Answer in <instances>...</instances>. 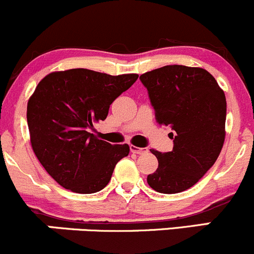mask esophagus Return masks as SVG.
Masks as SVG:
<instances>
[{"label":"esophagus","mask_w":254,"mask_h":254,"mask_svg":"<svg viewBox=\"0 0 254 254\" xmlns=\"http://www.w3.org/2000/svg\"><path fill=\"white\" fill-rule=\"evenodd\" d=\"M130 151L135 154H143L147 152V148H143V147H136L134 145H130Z\"/></svg>","instance_id":"esophagus-1"}]
</instances>
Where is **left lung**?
I'll list each match as a JSON object with an SVG mask.
<instances>
[{
    "instance_id": "1",
    "label": "left lung",
    "mask_w": 254,
    "mask_h": 254,
    "mask_svg": "<svg viewBox=\"0 0 254 254\" xmlns=\"http://www.w3.org/2000/svg\"><path fill=\"white\" fill-rule=\"evenodd\" d=\"M159 125L169 127L174 147L152 148L158 168L147 176L161 193L192 188L212 168L225 140L226 100L214 76L203 68L165 65L140 76Z\"/></svg>"
}]
</instances>
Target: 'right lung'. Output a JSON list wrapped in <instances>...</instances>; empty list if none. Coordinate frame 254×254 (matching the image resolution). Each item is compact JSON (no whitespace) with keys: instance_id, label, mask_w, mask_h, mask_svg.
I'll use <instances>...</instances> for the list:
<instances>
[{"instance_id":"obj_1","label":"right lung","mask_w":254,"mask_h":254,"mask_svg":"<svg viewBox=\"0 0 254 254\" xmlns=\"http://www.w3.org/2000/svg\"><path fill=\"white\" fill-rule=\"evenodd\" d=\"M137 78L78 68L52 71L39 82L26 108L31 147L62 188L76 193L101 191L117 163L129 154L127 143L111 145L89 129L107 118L109 106Z\"/></svg>"}]
</instances>
